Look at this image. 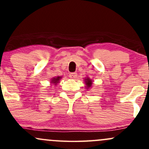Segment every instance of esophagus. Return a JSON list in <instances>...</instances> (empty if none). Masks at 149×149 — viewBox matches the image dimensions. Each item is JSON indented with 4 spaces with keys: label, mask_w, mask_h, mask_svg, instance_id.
Instances as JSON below:
<instances>
[{
    "label": "esophagus",
    "mask_w": 149,
    "mask_h": 149,
    "mask_svg": "<svg viewBox=\"0 0 149 149\" xmlns=\"http://www.w3.org/2000/svg\"><path fill=\"white\" fill-rule=\"evenodd\" d=\"M69 77L72 79H75L76 77H77V73H71L69 75Z\"/></svg>",
    "instance_id": "obj_1"
}]
</instances>
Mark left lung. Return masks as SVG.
<instances>
[{
    "label": "left lung",
    "instance_id": "obj_1",
    "mask_svg": "<svg viewBox=\"0 0 149 149\" xmlns=\"http://www.w3.org/2000/svg\"><path fill=\"white\" fill-rule=\"evenodd\" d=\"M84 81H85L86 87L87 88H90V87L91 86V85H92V81L90 79H88V78H86V79H84Z\"/></svg>",
    "mask_w": 149,
    "mask_h": 149
}]
</instances>
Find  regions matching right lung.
I'll return each mask as SVG.
<instances>
[{"label": "right lung", "instance_id": "1", "mask_svg": "<svg viewBox=\"0 0 149 149\" xmlns=\"http://www.w3.org/2000/svg\"><path fill=\"white\" fill-rule=\"evenodd\" d=\"M61 79V77H60V76H58V77H55V78H53V79H52V81H51V84H54L55 85H56L57 84L59 83L60 81V79Z\"/></svg>", "mask_w": 149, "mask_h": 149}]
</instances>
